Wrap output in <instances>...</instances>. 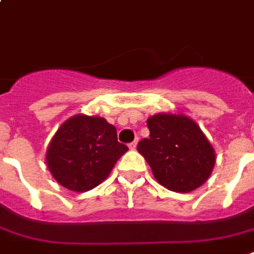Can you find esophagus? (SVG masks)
Listing matches in <instances>:
<instances>
[{
    "label": "esophagus",
    "mask_w": 254,
    "mask_h": 254,
    "mask_svg": "<svg viewBox=\"0 0 254 254\" xmlns=\"http://www.w3.org/2000/svg\"><path fill=\"white\" fill-rule=\"evenodd\" d=\"M136 147H137V141H136V140H134V141H132V143L129 144V148H130V150H134Z\"/></svg>",
    "instance_id": "esophagus-1"
}]
</instances>
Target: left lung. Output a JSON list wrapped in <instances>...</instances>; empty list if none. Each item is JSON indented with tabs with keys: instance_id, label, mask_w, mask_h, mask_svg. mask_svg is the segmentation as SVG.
Returning <instances> with one entry per match:
<instances>
[{
	"instance_id": "obj_1",
	"label": "left lung",
	"mask_w": 254,
	"mask_h": 254,
	"mask_svg": "<svg viewBox=\"0 0 254 254\" xmlns=\"http://www.w3.org/2000/svg\"><path fill=\"white\" fill-rule=\"evenodd\" d=\"M147 127L150 137L139 141L137 151L157 182L176 192L199 189L212 175L216 152L198 124L184 114L158 113Z\"/></svg>"
}]
</instances>
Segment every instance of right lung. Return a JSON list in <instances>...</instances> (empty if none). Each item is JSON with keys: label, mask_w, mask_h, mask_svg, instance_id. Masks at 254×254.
<instances>
[{"label": "right lung", "mask_w": 254, "mask_h": 254, "mask_svg": "<svg viewBox=\"0 0 254 254\" xmlns=\"http://www.w3.org/2000/svg\"><path fill=\"white\" fill-rule=\"evenodd\" d=\"M127 147L117 129L99 115L77 114L65 120L47 148V165L64 189L85 192L104 182Z\"/></svg>", "instance_id": "add662e5"}]
</instances>
